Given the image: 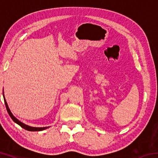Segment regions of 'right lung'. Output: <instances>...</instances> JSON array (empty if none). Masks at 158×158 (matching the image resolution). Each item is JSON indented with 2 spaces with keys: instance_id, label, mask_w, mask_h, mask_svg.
Wrapping results in <instances>:
<instances>
[{
  "instance_id": "1",
  "label": "right lung",
  "mask_w": 158,
  "mask_h": 158,
  "mask_svg": "<svg viewBox=\"0 0 158 158\" xmlns=\"http://www.w3.org/2000/svg\"><path fill=\"white\" fill-rule=\"evenodd\" d=\"M3 98H4V101H5V106H6V109H7V111L8 112V114L10 115V116L11 117V118L13 120V121L16 123L18 124L19 125H20L21 127H23V129H25L28 131H42V130H44L45 129H47L49 127H31V126H29V125H26L24 123H21V121H19L17 118H16L13 116V114L11 113V111H10V109L8 107V105H7V102L5 100V97H4V94H3Z\"/></svg>"
}]
</instances>
